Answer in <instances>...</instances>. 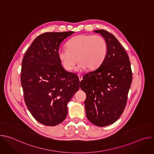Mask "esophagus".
Returning <instances> with one entry per match:
<instances>
[{
	"mask_svg": "<svg viewBox=\"0 0 154 154\" xmlns=\"http://www.w3.org/2000/svg\"><path fill=\"white\" fill-rule=\"evenodd\" d=\"M78 77H79V80H80V81H81V80H82V75H80V74H79V75H78Z\"/></svg>",
	"mask_w": 154,
	"mask_h": 154,
	"instance_id": "obj_1",
	"label": "esophagus"
}]
</instances>
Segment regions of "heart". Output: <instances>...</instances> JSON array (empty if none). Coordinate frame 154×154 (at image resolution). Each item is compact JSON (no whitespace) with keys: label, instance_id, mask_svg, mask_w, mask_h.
<instances>
[{"label":"heart","instance_id":"obj_1","mask_svg":"<svg viewBox=\"0 0 154 154\" xmlns=\"http://www.w3.org/2000/svg\"><path fill=\"white\" fill-rule=\"evenodd\" d=\"M67 48L60 49L59 60L66 71L74 68L78 60L77 71L94 70L98 68L107 54V43L100 35L82 34L71 38L66 44Z\"/></svg>","mask_w":154,"mask_h":154}]
</instances>
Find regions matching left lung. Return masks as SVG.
I'll return each instance as SVG.
<instances>
[{
  "mask_svg": "<svg viewBox=\"0 0 154 154\" xmlns=\"http://www.w3.org/2000/svg\"><path fill=\"white\" fill-rule=\"evenodd\" d=\"M94 32L105 38L107 54L97 69L84 75L80 86L86 95L88 119L97 126L105 127L116 121L123 113L132 72L128 56L116 38L104 30Z\"/></svg>",
  "mask_w": 154,
  "mask_h": 154,
  "instance_id": "1",
  "label": "left lung"
}]
</instances>
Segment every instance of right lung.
<instances>
[{
  "mask_svg": "<svg viewBox=\"0 0 154 154\" xmlns=\"http://www.w3.org/2000/svg\"><path fill=\"white\" fill-rule=\"evenodd\" d=\"M74 33L39 35L22 61L20 82L25 103L33 118L48 126L66 119L67 103L79 89L78 76L63 69L58 55L62 41Z\"/></svg>",
  "mask_w": 154,
  "mask_h": 154,
  "instance_id": "add662e5",
  "label": "right lung"
}]
</instances>
